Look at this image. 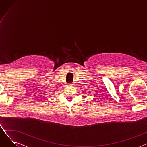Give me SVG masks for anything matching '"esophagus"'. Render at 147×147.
Segmentation results:
<instances>
[{"mask_svg":"<svg viewBox=\"0 0 147 147\" xmlns=\"http://www.w3.org/2000/svg\"><path fill=\"white\" fill-rule=\"evenodd\" d=\"M69 86H73V83H69Z\"/></svg>","mask_w":147,"mask_h":147,"instance_id":"34e87169","label":"esophagus"}]
</instances>
